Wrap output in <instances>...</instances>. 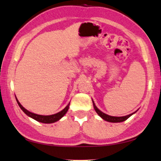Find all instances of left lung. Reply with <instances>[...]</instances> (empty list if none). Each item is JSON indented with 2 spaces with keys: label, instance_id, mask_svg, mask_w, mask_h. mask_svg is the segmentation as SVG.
<instances>
[{
  "label": "left lung",
  "instance_id": "1",
  "mask_svg": "<svg viewBox=\"0 0 161 161\" xmlns=\"http://www.w3.org/2000/svg\"><path fill=\"white\" fill-rule=\"evenodd\" d=\"M92 103H93V106H94L95 110H96V112L98 113V114L99 115V116H100L101 117H102L104 120L108 121V122H111V123H120V122L125 121V120H126L127 119L129 118V117H130L131 115L135 113L134 112V113H133V114L126 115V116H123V117H112V116H110V115L104 114L103 112H102L101 111L99 110L98 108L96 107V105H95L93 101H92Z\"/></svg>",
  "mask_w": 161,
  "mask_h": 161
}]
</instances>
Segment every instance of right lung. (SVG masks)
<instances>
[{
  "instance_id": "1",
  "label": "right lung",
  "mask_w": 161,
  "mask_h": 161,
  "mask_svg": "<svg viewBox=\"0 0 161 161\" xmlns=\"http://www.w3.org/2000/svg\"><path fill=\"white\" fill-rule=\"evenodd\" d=\"M16 99H17V98H16ZM17 102L18 105H19V107L21 108V109L23 111V112L25 113V114L28 115V116L31 117V118L36 119V121L40 122V123H55V122H57L60 118H62V117L65 114V113L68 112V110H69V104H70V103H69L66 106V107L64 108V109L60 111V112L57 113V114H52V115H47V116H44V115H39V114H34V113L30 112L29 111L25 109V108L23 106H22L21 104H20V103L19 102V101H18L17 99Z\"/></svg>"
}]
</instances>
